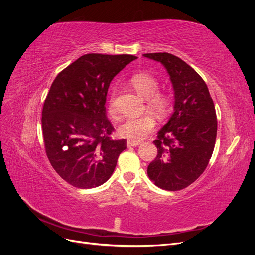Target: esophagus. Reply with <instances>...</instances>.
<instances>
[{"instance_id":"esophagus-1","label":"esophagus","mask_w":255,"mask_h":255,"mask_svg":"<svg viewBox=\"0 0 255 255\" xmlns=\"http://www.w3.org/2000/svg\"><path fill=\"white\" fill-rule=\"evenodd\" d=\"M128 146H137L138 144H140V141H133V140H128L127 141Z\"/></svg>"}]
</instances>
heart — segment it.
Here are the masks:
<instances>
[{
	"instance_id": "b5f03b06",
	"label": "heart",
	"mask_w": 255,
	"mask_h": 255,
	"mask_svg": "<svg viewBox=\"0 0 255 255\" xmlns=\"http://www.w3.org/2000/svg\"><path fill=\"white\" fill-rule=\"evenodd\" d=\"M132 86L139 92V94L148 99L149 105L158 115H164L168 109V98L157 92L159 89V82L153 75L140 72L132 75L129 79ZM114 90L107 101V113L111 117L116 116V109L114 104ZM155 127V119L152 115L145 114L137 117H126L121 120L118 126V133L121 137L127 138L128 140L139 141L144 138Z\"/></svg>"
}]
</instances>
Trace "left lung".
Masks as SVG:
<instances>
[{
	"mask_svg": "<svg viewBox=\"0 0 255 255\" xmlns=\"http://www.w3.org/2000/svg\"><path fill=\"white\" fill-rule=\"evenodd\" d=\"M170 76L174 90L173 113L157 133V155L148 175L165 190L186 188L208 165L217 136V117L205 82L194 69L170 53H148Z\"/></svg>",
	"mask_w": 255,
	"mask_h": 255,
	"instance_id": "8db88e82",
	"label": "left lung"
}]
</instances>
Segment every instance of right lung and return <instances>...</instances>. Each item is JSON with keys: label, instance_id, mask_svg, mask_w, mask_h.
Segmentation results:
<instances>
[{"label": "right lung", "instance_id": "1", "mask_svg": "<svg viewBox=\"0 0 255 255\" xmlns=\"http://www.w3.org/2000/svg\"><path fill=\"white\" fill-rule=\"evenodd\" d=\"M137 57L85 54L59 72L42 109V135L47 156L61 179L88 189L113 174L127 140H114L106 117L112 80Z\"/></svg>", "mask_w": 255, "mask_h": 255}]
</instances>
